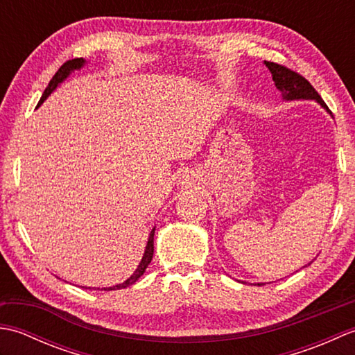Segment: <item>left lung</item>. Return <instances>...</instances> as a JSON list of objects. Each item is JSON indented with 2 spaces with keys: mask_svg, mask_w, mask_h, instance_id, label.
I'll return each mask as SVG.
<instances>
[{
  "mask_svg": "<svg viewBox=\"0 0 355 355\" xmlns=\"http://www.w3.org/2000/svg\"><path fill=\"white\" fill-rule=\"evenodd\" d=\"M263 64H266V67H268L271 76H273L275 85L281 89L282 97L285 101L313 99V101H318L323 108L328 110L327 103L322 101L320 94L315 92L314 87L302 76V74H299L297 71L288 69V67L276 64V62L263 61Z\"/></svg>",
  "mask_w": 355,
  "mask_h": 355,
  "instance_id": "left-lung-1",
  "label": "left lung"
}]
</instances>
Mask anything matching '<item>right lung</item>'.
I'll return each instance as SVG.
<instances>
[{"label": "right lung", "mask_w": 355, "mask_h": 355, "mask_svg": "<svg viewBox=\"0 0 355 355\" xmlns=\"http://www.w3.org/2000/svg\"><path fill=\"white\" fill-rule=\"evenodd\" d=\"M84 64H85L84 59H82V58H76V59H70V61H67V62H64L61 67H59V70L55 73V76H53L51 80L49 82V87L45 88V92H44V94H42V97H41V101H40V103H37V105H41L45 99H47L49 94L53 92V89H55L67 76H69L70 71L76 70V69H80V67L84 65ZM154 232H155V229H153V232H150L149 239H148L146 250H145V254H143L140 266L137 267V270L134 271V275H132L130 279H126V281H125L123 284H119V285H116V286H110V288H103L105 291L126 288V286H130V285H132V284H135V282L139 281V277H140L143 273H145L146 267L149 266L150 261H153V254H154Z\"/></svg>", "instance_id": "obj_1"}]
</instances>
